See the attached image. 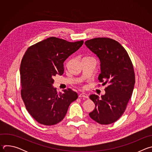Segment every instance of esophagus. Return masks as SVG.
<instances>
[{
    "instance_id": "esophagus-1",
    "label": "esophagus",
    "mask_w": 152,
    "mask_h": 152,
    "mask_svg": "<svg viewBox=\"0 0 152 152\" xmlns=\"http://www.w3.org/2000/svg\"><path fill=\"white\" fill-rule=\"evenodd\" d=\"M79 97H85V98H86V99H88L89 98V96H88V94H86L85 93H81L79 94Z\"/></svg>"
}]
</instances>
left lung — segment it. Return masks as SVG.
Returning <instances> with one entry per match:
<instances>
[{
	"label": "left lung",
	"instance_id": "1",
	"mask_svg": "<svg viewBox=\"0 0 152 152\" xmlns=\"http://www.w3.org/2000/svg\"><path fill=\"white\" fill-rule=\"evenodd\" d=\"M86 46L99 58L101 73L98 79L109 83L105 94L100 98L92 94L95 103L90 117L101 124L114 123L124 113L131 99L135 82L132 63L125 49L110 38H96L85 42Z\"/></svg>",
	"mask_w": 152,
	"mask_h": 152
}]
</instances>
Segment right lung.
<instances>
[{
  "label": "right lung",
  "instance_id": "add662e5",
  "mask_svg": "<svg viewBox=\"0 0 152 152\" xmlns=\"http://www.w3.org/2000/svg\"><path fill=\"white\" fill-rule=\"evenodd\" d=\"M83 41L69 42L49 37L30 46L20 64L21 96L31 115L39 123L56 124L66 116L78 95L70 88L58 93L53 76L64 73V62L76 52Z\"/></svg>",
  "mask_w": 152,
  "mask_h": 152
}]
</instances>
